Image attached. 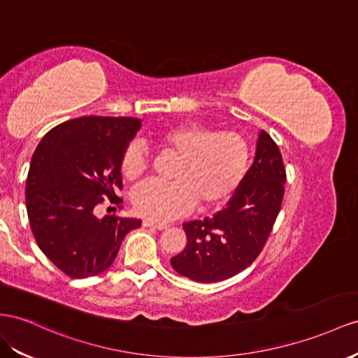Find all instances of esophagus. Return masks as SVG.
<instances>
[{
    "label": "esophagus",
    "instance_id": "esophagus-1",
    "mask_svg": "<svg viewBox=\"0 0 358 358\" xmlns=\"http://www.w3.org/2000/svg\"><path fill=\"white\" fill-rule=\"evenodd\" d=\"M142 225L143 227H150V228H155V230H166V228H168V224H157V222H154V221H150V219H143Z\"/></svg>",
    "mask_w": 358,
    "mask_h": 358
}]
</instances>
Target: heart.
I'll list each match as a JSON object with an SVG mask.
<instances>
[{"mask_svg":"<svg viewBox=\"0 0 358 358\" xmlns=\"http://www.w3.org/2000/svg\"><path fill=\"white\" fill-rule=\"evenodd\" d=\"M159 148L177 155L171 182H146L134 192L136 212L155 222H168L187 213L198 204L201 210H213L230 198L248 166V143L230 130L182 122L160 128L154 134ZM122 172L128 180L141 178L148 169V150L141 141L125 146Z\"/></svg>","mask_w":358,"mask_h":358,"instance_id":"1","label":"heart"}]
</instances>
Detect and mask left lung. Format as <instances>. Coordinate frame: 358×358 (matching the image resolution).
<instances>
[{"instance_id":"obj_1","label":"left lung","mask_w":358,"mask_h":358,"mask_svg":"<svg viewBox=\"0 0 358 358\" xmlns=\"http://www.w3.org/2000/svg\"><path fill=\"white\" fill-rule=\"evenodd\" d=\"M284 182L281 152L262 130L252 166L227 206L212 217L182 224L187 245L171 259L172 268L199 282L222 281L248 268L280 213Z\"/></svg>"}]
</instances>
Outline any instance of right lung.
Returning a JSON list of instances; mask_svg holds the SVG:
<instances>
[{
	"label": "right lung",
	"mask_w": 358,
	"mask_h": 358,
	"mask_svg": "<svg viewBox=\"0 0 358 358\" xmlns=\"http://www.w3.org/2000/svg\"><path fill=\"white\" fill-rule=\"evenodd\" d=\"M137 117L83 116L54 127L36 148L25 182V206L36 243L71 278H87L113 263L141 219L95 216L122 189L125 146L141 128Z\"/></svg>",
	"instance_id": "1"
}]
</instances>
